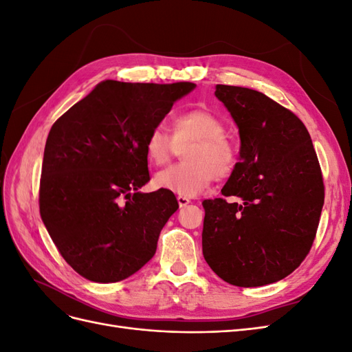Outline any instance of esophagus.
I'll return each mask as SVG.
<instances>
[{
	"label": "esophagus",
	"mask_w": 352,
	"mask_h": 352,
	"mask_svg": "<svg viewBox=\"0 0 352 352\" xmlns=\"http://www.w3.org/2000/svg\"><path fill=\"white\" fill-rule=\"evenodd\" d=\"M177 202H179V207L182 208V207H186L189 204L190 199L186 198V197H177Z\"/></svg>",
	"instance_id": "1"
}]
</instances>
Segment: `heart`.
Segmentation results:
<instances>
[{
  "label": "heart",
  "instance_id": "obj_1",
  "mask_svg": "<svg viewBox=\"0 0 352 352\" xmlns=\"http://www.w3.org/2000/svg\"><path fill=\"white\" fill-rule=\"evenodd\" d=\"M170 131L168 136L162 127H154L144 142L145 157L153 166L166 164L184 148L185 162L158 172L154 177L157 188L179 197H195L214 179H228L235 172L238 146L217 113L201 107L179 113Z\"/></svg>",
  "mask_w": 352,
  "mask_h": 352
}]
</instances>
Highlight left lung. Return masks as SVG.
Returning a JSON list of instances; mask_svg holds the SVG:
<instances>
[{
  "label": "left lung",
  "mask_w": 352,
  "mask_h": 352,
  "mask_svg": "<svg viewBox=\"0 0 352 352\" xmlns=\"http://www.w3.org/2000/svg\"><path fill=\"white\" fill-rule=\"evenodd\" d=\"M239 127L235 172L206 199L202 254L225 282L252 287L291 274L310 252L324 202L318 158L304 123L258 91L217 85Z\"/></svg>",
  "instance_id": "8db88e82"
}]
</instances>
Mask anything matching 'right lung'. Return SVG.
<instances>
[{"label":"right lung","instance_id":"right-lung-1","mask_svg":"<svg viewBox=\"0 0 352 352\" xmlns=\"http://www.w3.org/2000/svg\"><path fill=\"white\" fill-rule=\"evenodd\" d=\"M194 88L104 80L52 124L39 211L61 257L85 279L119 282L153 258L179 204L170 190L138 192L150 180L144 142Z\"/></svg>","mask_w":352,"mask_h":352}]
</instances>
